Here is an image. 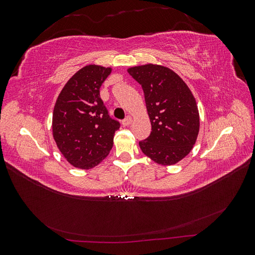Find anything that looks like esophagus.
<instances>
[{
    "mask_svg": "<svg viewBox=\"0 0 255 255\" xmlns=\"http://www.w3.org/2000/svg\"><path fill=\"white\" fill-rule=\"evenodd\" d=\"M132 121H133V119H132V117H130V116H128V117L122 121V125L125 126V127H128L130 123H132Z\"/></svg>",
    "mask_w": 255,
    "mask_h": 255,
    "instance_id": "34e87169",
    "label": "esophagus"
}]
</instances>
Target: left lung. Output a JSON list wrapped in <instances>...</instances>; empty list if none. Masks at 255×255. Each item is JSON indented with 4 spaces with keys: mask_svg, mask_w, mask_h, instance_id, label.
I'll use <instances>...</instances> for the list:
<instances>
[{
    "mask_svg": "<svg viewBox=\"0 0 255 255\" xmlns=\"http://www.w3.org/2000/svg\"><path fill=\"white\" fill-rule=\"evenodd\" d=\"M128 72L141 85L152 127L150 136L139 141L142 153L163 166L179 163L194 148L200 128L191 90L168 67L146 64Z\"/></svg>",
    "mask_w": 255,
    "mask_h": 255,
    "instance_id": "obj_1",
    "label": "left lung"
}]
</instances>
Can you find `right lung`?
I'll return each instance as SVG.
<instances>
[{
  "label": "right lung",
  "instance_id": "right-lung-1",
  "mask_svg": "<svg viewBox=\"0 0 255 255\" xmlns=\"http://www.w3.org/2000/svg\"><path fill=\"white\" fill-rule=\"evenodd\" d=\"M112 68L88 65L72 75L53 111V138L73 167L91 169L109 155L120 123L112 119L100 98V87Z\"/></svg>",
  "mask_w": 255,
  "mask_h": 255
}]
</instances>
